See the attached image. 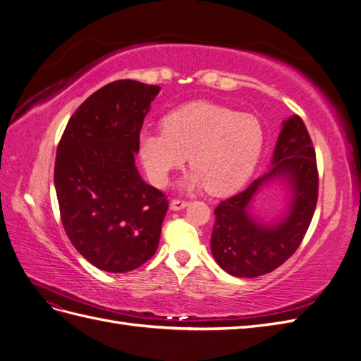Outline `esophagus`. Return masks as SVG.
I'll list each match as a JSON object with an SVG mask.
<instances>
[{"mask_svg":"<svg viewBox=\"0 0 361 361\" xmlns=\"http://www.w3.org/2000/svg\"><path fill=\"white\" fill-rule=\"evenodd\" d=\"M190 204V202L187 200H179V199H174L171 203H170V209L171 211H180V209H185Z\"/></svg>","mask_w":361,"mask_h":361,"instance_id":"obj_1","label":"esophagus"}]
</instances>
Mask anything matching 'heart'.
<instances>
[{
	"label": "heart",
	"mask_w": 361,
	"mask_h": 361,
	"mask_svg": "<svg viewBox=\"0 0 361 361\" xmlns=\"http://www.w3.org/2000/svg\"><path fill=\"white\" fill-rule=\"evenodd\" d=\"M164 130L140 135V158L152 182L166 185L171 171L190 157L194 170L183 188L204 187L212 194L238 190L253 173L265 145V129L248 113L195 102L178 108L162 120Z\"/></svg>",
	"instance_id": "b5f03b06"
}]
</instances>
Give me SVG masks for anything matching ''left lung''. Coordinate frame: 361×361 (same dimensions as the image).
Masks as SVG:
<instances>
[{
    "label": "left lung",
    "instance_id": "left-lung-1",
    "mask_svg": "<svg viewBox=\"0 0 361 361\" xmlns=\"http://www.w3.org/2000/svg\"><path fill=\"white\" fill-rule=\"evenodd\" d=\"M279 181L286 187V209L259 219L257 194ZM318 200V169L310 135L298 116L283 120L267 173L248 188L215 207L211 251L215 262L235 277L253 279L274 271L297 251L310 226Z\"/></svg>",
    "mask_w": 361,
    "mask_h": 361
}]
</instances>
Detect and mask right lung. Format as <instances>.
Masks as SVG:
<instances>
[{"mask_svg":"<svg viewBox=\"0 0 361 361\" xmlns=\"http://www.w3.org/2000/svg\"><path fill=\"white\" fill-rule=\"evenodd\" d=\"M159 85L120 80L80 105L57 147L54 185L63 227L92 265L128 272L159 244L166 195L135 166L140 130Z\"/></svg>","mask_w":361,"mask_h":361,"instance_id":"obj_1","label":"right lung"}]
</instances>
